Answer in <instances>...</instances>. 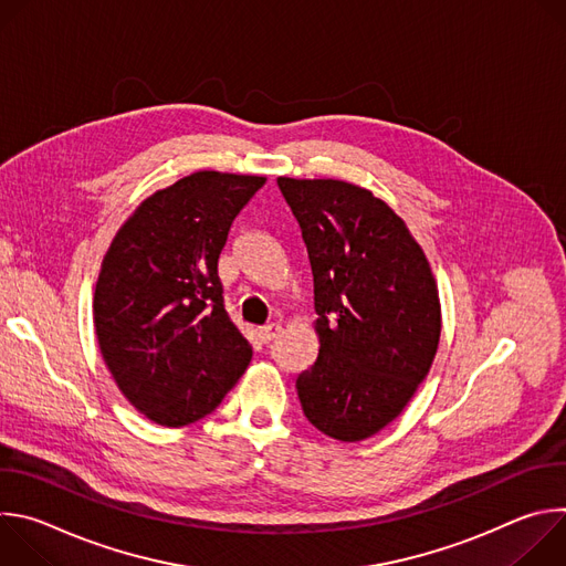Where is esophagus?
Segmentation results:
<instances>
[{
    "instance_id": "esophagus-1",
    "label": "esophagus",
    "mask_w": 566,
    "mask_h": 566,
    "mask_svg": "<svg viewBox=\"0 0 566 566\" xmlns=\"http://www.w3.org/2000/svg\"><path fill=\"white\" fill-rule=\"evenodd\" d=\"M280 332H282V327L277 325V322H271V325L260 327V338H262V343L269 345L271 340H275L280 336Z\"/></svg>"
}]
</instances>
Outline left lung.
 I'll return each mask as SVG.
<instances>
[{
	"label": "left lung",
	"mask_w": 566,
	"mask_h": 566,
	"mask_svg": "<svg viewBox=\"0 0 566 566\" xmlns=\"http://www.w3.org/2000/svg\"><path fill=\"white\" fill-rule=\"evenodd\" d=\"M277 186L313 273L319 352L295 380L304 417L338 441L369 439L408 406L437 356L432 269L406 221L369 190L336 179Z\"/></svg>",
	"instance_id": "obj_1"
}]
</instances>
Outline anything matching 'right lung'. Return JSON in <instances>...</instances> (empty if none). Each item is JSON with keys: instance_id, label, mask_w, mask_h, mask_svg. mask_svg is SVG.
Listing matches in <instances>:
<instances>
[{"instance_id": "1", "label": "right lung", "mask_w": 566, "mask_h": 566, "mask_svg": "<svg viewBox=\"0 0 566 566\" xmlns=\"http://www.w3.org/2000/svg\"><path fill=\"white\" fill-rule=\"evenodd\" d=\"M266 184L201 170L147 197L120 226L94 293V327L118 389L149 421L210 415L253 349L223 308L217 264L228 230Z\"/></svg>"}]
</instances>
